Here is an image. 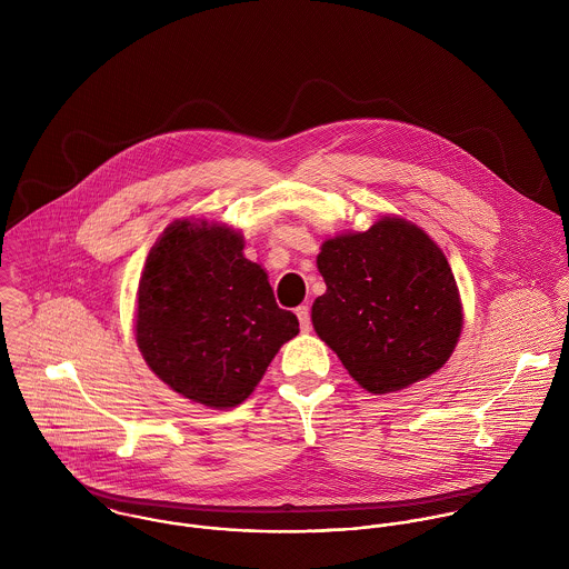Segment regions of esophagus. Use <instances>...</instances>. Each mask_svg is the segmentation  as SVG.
I'll list each match as a JSON object with an SVG mask.
<instances>
[{
	"label": "esophagus",
	"instance_id": "1",
	"mask_svg": "<svg viewBox=\"0 0 569 569\" xmlns=\"http://www.w3.org/2000/svg\"><path fill=\"white\" fill-rule=\"evenodd\" d=\"M296 316H298V320H300V328L307 332V330H311V311H309V307L307 305H302V307H298L296 309Z\"/></svg>",
	"mask_w": 569,
	"mask_h": 569
}]
</instances>
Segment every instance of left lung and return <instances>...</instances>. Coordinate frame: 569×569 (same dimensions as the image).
I'll return each mask as SVG.
<instances>
[{
	"label": "left lung",
	"mask_w": 569,
	"mask_h": 569,
	"mask_svg": "<svg viewBox=\"0 0 569 569\" xmlns=\"http://www.w3.org/2000/svg\"><path fill=\"white\" fill-rule=\"evenodd\" d=\"M326 293L311 320L350 377L372 395L427 379L451 357L462 305L451 267L422 230L381 219L322 244Z\"/></svg>",
	"instance_id": "left-lung-1"
}]
</instances>
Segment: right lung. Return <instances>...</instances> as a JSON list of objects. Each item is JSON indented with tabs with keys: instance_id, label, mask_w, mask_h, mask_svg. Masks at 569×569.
<instances>
[{
	"instance_id": "add662e5",
	"label": "right lung",
	"mask_w": 569,
	"mask_h": 569,
	"mask_svg": "<svg viewBox=\"0 0 569 569\" xmlns=\"http://www.w3.org/2000/svg\"><path fill=\"white\" fill-rule=\"evenodd\" d=\"M298 326L234 230L174 221L147 258L136 339L149 368L194 403H243Z\"/></svg>"
}]
</instances>
